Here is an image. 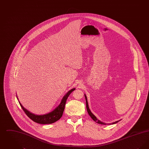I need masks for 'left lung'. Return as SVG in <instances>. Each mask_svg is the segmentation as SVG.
I'll use <instances>...</instances> for the list:
<instances>
[{
    "mask_svg": "<svg viewBox=\"0 0 149 149\" xmlns=\"http://www.w3.org/2000/svg\"><path fill=\"white\" fill-rule=\"evenodd\" d=\"M84 95H85V100H86V109H87V111H88V113L89 114V115L91 117V118H92L93 120H94L95 122H97V123H99V124H101V125H106L107 123H104V122H103L99 120H98L97 118L91 112V110H90V109H89V106H88V101H87L86 96L85 94H84ZM120 120L116 121V122H113V123H109V124H110V125H111V124H115V123H117L118 122H119Z\"/></svg>",
    "mask_w": 149,
    "mask_h": 149,
    "instance_id": "left-lung-1",
    "label": "left lung"
}]
</instances>
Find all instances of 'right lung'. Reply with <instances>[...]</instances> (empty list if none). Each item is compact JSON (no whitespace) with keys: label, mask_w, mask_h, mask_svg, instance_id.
Segmentation results:
<instances>
[{"label":"right lung","mask_w":149,"mask_h":149,"mask_svg":"<svg viewBox=\"0 0 149 149\" xmlns=\"http://www.w3.org/2000/svg\"><path fill=\"white\" fill-rule=\"evenodd\" d=\"M75 89V88H73L70 91H69L64 95V97L61 100L60 104L54 110H53L52 112H50L49 113L45 114L37 115L35 114L32 113L29 111L27 109L24 108L19 102V103L20 104V106H21L22 108L25 112V113L26 114V115L29 117V118L33 121L40 124H43V125L51 124L60 120V118L62 117L66 100L68 99V97L69 96V95L71 94V92L74 91Z\"/></svg>","instance_id":"right-lung-1"}]
</instances>
